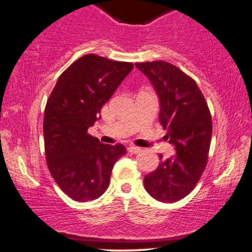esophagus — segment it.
<instances>
[{"label":"esophagus","mask_w":252,"mask_h":252,"mask_svg":"<svg viewBox=\"0 0 252 252\" xmlns=\"http://www.w3.org/2000/svg\"><path fill=\"white\" fill-rule=\"evenodd\" d=\"M140 151H141V149L138 146H129L128 147V152H130V154H139Z\"/></svg>","instance_id":"obj_1"}]
</instances>
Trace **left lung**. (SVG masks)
Segmentation results:
<instances>
[{
	"label": "left lung",
	"mask_w": 252,
	"mask_h": 252,
	"mask_svg": "<svg viewBox=\"0 0 252 252\" xmlns=\"http://www.w3.org/2000/svg\"><path fill=\"white\" fill-rule=\"evenodd\" d=\"M159 98V122L177 154L145 175L144 185L154 199L175 202L195 188L207 164L212 119L204 95L194 79L164 61L135 63Z\"/></svg>",
	"instance_id": "obj_1"
}]
</instances>
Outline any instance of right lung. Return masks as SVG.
<instances>
[{
  "instance_id": "right-lung-1",
  "label": "right lung",
  "mask_w": 252,
  "mask_h": 252,
  "mask_svg": "<svg viewBox=\"0 0 252 252\" xmlns=\"http://www.w3.org/2000/svg\"><path fill=\"white\" fill-rule=\"evenodd\" d=\"M133 67L85 55L60 75L48 97L44 117L47 167L62 191L75 201L100 197L114 163L126 155L123 145L101 144L88 129Z\"/></svg>"
}]
</instances>
